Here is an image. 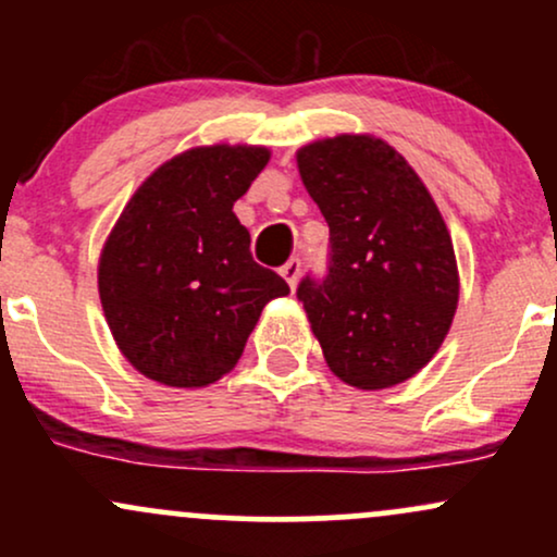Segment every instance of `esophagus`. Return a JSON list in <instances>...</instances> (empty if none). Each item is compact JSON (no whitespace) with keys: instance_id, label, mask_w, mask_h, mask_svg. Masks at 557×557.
<instances>
[{"instance_id":"34e87169","label":"esophagus","mask_w":557,"mask_h":557,"mask_svg":"<svg viewBox=\"0 0 557 557\" xmlns=\"http://www.w3.org/2000/svg\"><path fill=\"white\" fill-rule=\"evenodd\" d=\"M280 274H283L285 283L290 285V290H293V287H296V283H298V277H300V259L287 261V264H283V270H280Z\"/></svg>"}]
</instances>
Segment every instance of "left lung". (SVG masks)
Instances as JSON below:
<instances>
[{
	"instance_id": "8db88e82",
	"label": "left lung",
	"mask_w": 557,
	"mask_h": 557,
	"mask_svg": "<svg viewBox=\"0 0 557 557\" xmlns=\"http://www.w3.org/2000/svg\"><path fill=\"white\" fill-rule=\"evenodd\" d=\"M298 172L330 225L327 277L298 285L332 374L359 389L411 380L458 309V267L437 203L393 146L335 136L298 149Z\"/></svg>"
}]
</instances>
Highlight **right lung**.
Listing matches in <instances>:
<instances>
[{
    "instance_id": "right-lung-1",
    "label": "right lung",
    "mask_w": 557,
    "mask_h": 557,
    "mask_svg": "<svg viewBox=\"0 0 557 557\" xmlns=\"http://www.w3.org/2000/svg\"><path fill=\"white\" fill-rule=\"evenodd\" d=\"M270 162L264 146H198L140 183L99 259L114 343L140 374L207 387L240 359L261 309L290 287L251 257L233 203Z\"/></svg>"
}]
</instances>
